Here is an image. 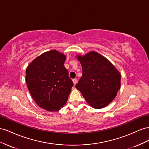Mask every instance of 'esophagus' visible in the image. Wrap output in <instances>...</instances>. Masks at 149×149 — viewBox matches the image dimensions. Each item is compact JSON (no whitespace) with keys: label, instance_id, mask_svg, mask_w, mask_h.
I'll use <instances>...</instances> for the list:
<instances>
[{"label":"esophagus","instance_id":"34e87169","mask_svg":"<svg viewBox=\"0 0 149 149\" xmlns=\"http://www.w3.org/2000/svg\"><path fill=\"white\" fill-rule=\"evenodd\" d=\"M72 82H73L74 85H75L76 84H77V79H74L73 80H72Z\"/></svg>","mask_w":149,"mask_h":149}]
</instances>
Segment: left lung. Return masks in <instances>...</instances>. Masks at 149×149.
<instances>
[{"instance_id": "left-lung-1", "label": "left lung", "mask_w": 149, "mask_h": 149, "mask_svg": "<svg viewBox=\"0 0 149 149\" xmlns=\"http://www.w3.org/2000/svg\"><path fill=\"white\" fill-rule=\"evenodd\" d=\"M82 76L76 85L87 102L94 109L111 103L120 88L121 74L107 58L95 51L76 56Z\"/></svg>"}]
</instances>
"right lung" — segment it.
Listing matches in <instances>:
<instances>
[{"label":"right lung","mask_w":149,"mask_h":149,"mask_svg":"<svg viewBox=\"0 0 149 149\" xmlns=\"http://www.w3.org/2000/svg\"><path fill=\"white\" fill-rule=\"evenodd\" d=\"M64 54L56 50L45 52L29 63L25 81L33 99L49 112L61 110L66 103L73 82L63 63Z\"/></svg>","instance_id":"obj_1"}]
</instances>
